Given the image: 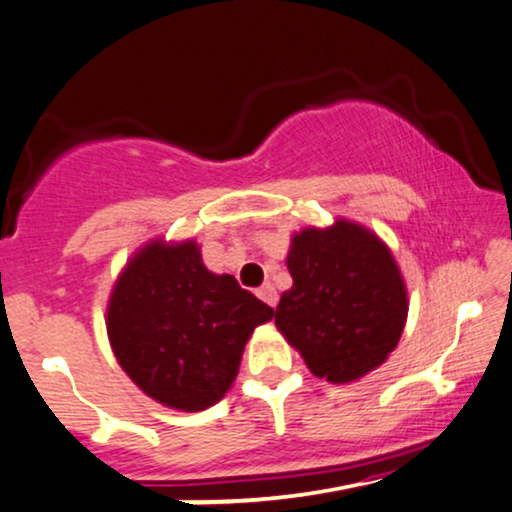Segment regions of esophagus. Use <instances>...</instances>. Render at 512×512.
I'll use <instances>...</instances> for the list:
<instances>
[{
  "mask_svg": "<svg viewBox=\"0 0 512 512\" xmlns=\"http://www.w3.org/2000/svg\"><path fill=\"white\" fill-rule=\"evenodd\" d=\"M257 295L264 300L267 305L276 307V303H279V295H276V288L272 286V283H264L262 288H257Z\"/></svg>",
  "mask_w": 512,
  "mask_h": 512,
  "instance_id": "esophagus-1",
  "label": "esophagus"
}]
</instances>
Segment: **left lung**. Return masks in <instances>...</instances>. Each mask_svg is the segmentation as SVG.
Returning a JSON list of instances; mask_svg holds the SVG:
<instances>
[{"label":"left lung","mask_w":512,"mask_h":512,"mask_svg":"<svg viewBox=\"0 0 512 512\" xmlns=\"http://www.w3.org/2000/svg\"><path fill=\"white\" fill-rule=\"evenodd\" d=\"M291 291L274 322L312 374L348 384L372 372L398 346L408 293L389 248L353 221L305 229L288 252Z\"/></svg>","instance_id":"left-lung-1"}]
</instances>
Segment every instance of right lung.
<instances>
[{
	"label": "right lung",
	"mask_w": 512,
	"mask_h": 512,
	"mask_svg": "<svg viewBox=\"0 0 512 512\" xmlns=\"http://www.w3.org/2000/svg\"><path fill=\"white\" fill-rule=\"evenodd\" d=\"M274 310L212 274L200 248L150 243L128 262L107 310V331L123 372L169 408L197 412L231 389L255 326Z\"/></svg>",
	"instance_id": "right-lung-1"
}]
</instances>
